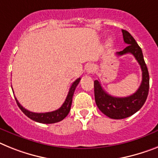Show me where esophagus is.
<instances>
[{"label":"esophagus","mask_w":158,"mask_h":158,"mask_svg":"<svg viewBox=\"0 0 158 158\" xmlns=\"http://www.w3.org/2000/svg\"><path fill=\"white\" fill-rule=\"evenodd\" d=\"M86 70H87V72L88 73V74H90V73L93 72L94 70H95V67H94L93 65L90 64V65H88V66H87V69H86Z\"/></svg>","instance_id":"34e87169"}]
</instances>
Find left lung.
Segmentation results:
<instances>
[{
  "label": "left lung",
  "instance_id": "8db88e82",
  "mask_svg": "<svg viewBox=\"0 0 158 158\" xmlns=\"http://www.w3.org/2000/svg\"><path fill=\"white\" fill-rule=\"evenodd\" d=\"M122 34L124 42L128 46L122 51L116 53V55L132 54L135 57L142 71V81L140 87L134 94L129 96L115 97L107 93L98 80L94 81L95 100L98 108L104 115L116 120L127 118L139 111L146 101L149 89V71L144 63L141 48L128 31L122 30Z\"/></svg>",
  "mask_w": 158,
  "mask_h": 158
}]
</instances>
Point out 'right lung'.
<instances>
[{
	"instance_id": "obj_1",
	"label": "right lung",
	"mask_w": 158,
	"mask_h": 158,
	"mask_svg": "<svg viewBox=\"0 0 158 158\" xmlns=\"http://www.w3.org/2000/svg\"><path fill=\"white\" fill-rule=\"evenodd\" d=\"M79 81H80V78L77 79L72 83L71 88L69 90L68 95H67V98H66V100H65L63 105L61 106L59 109L53 111V112H44V113H37V112H30V111H28L27 109L23 108L19 104V102L18 101L17 98H15L16 102H17V104H18V106L19 107L20 109L22 111V112L26 116H27L28 117L30 118L31 120L38 122V123H42V124H54V123H57V122L63 120L68 115L69 112L71 110L73 95H74L75 88H76L77 85L79 84Z\"/></svg>"
}]
</instances>
